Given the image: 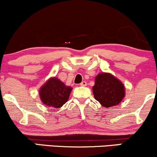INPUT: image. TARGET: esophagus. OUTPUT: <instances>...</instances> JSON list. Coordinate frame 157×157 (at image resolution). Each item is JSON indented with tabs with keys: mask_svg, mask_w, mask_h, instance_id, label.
<instances>
[{
	"mask_svg": "<svg viewBox=\"0 0 157 157\" xmlns=\"http://www.w3.org/2000/svg\"><path fill=\"white\" fill-rule=\"evenodd\" d=\"M86 85H87V82H86V81H82V82L80 83L81 86H86Z\"/></svg>",
	"mask_w": 157,
	"mask_h": 157,
	"instance_id": "1",
	"label": "esophagus"
}]
</instances>
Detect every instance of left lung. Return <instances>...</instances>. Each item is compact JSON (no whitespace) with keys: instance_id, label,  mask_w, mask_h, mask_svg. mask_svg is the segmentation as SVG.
<instances>
[{"instance_id":"1","label":"left lung","mask_w":157,"mask_h":157,"mask_svg":"<svg viewBox=\"0 0 157 157\" xmlns=\"http://www.w3.org/2000/svg\"><path fill=\"white\" fill-rule=\"evenodd\" d=\"M92 90L95 100L105 108L118 105L125 95V86L121 81L105 72L98 74L95 77Z\"/></svg>"}]
</instances>
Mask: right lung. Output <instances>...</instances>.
Listing matches in <instances>:
<instances>
[{"label": "right lung", "mask_w": 157, "mask_h": 157, "mask_svg": "<svg viewBox=\"0 0 157 157\" xmlns=\"http://www.w3.org/2000/svg\"><path fill=\"white\" fill-rule=\"evenodd\" d=\"M72 88L66 86L57 77H52L40 89L39 94L44 105L58 109L68 101Z\"/></svg>", "instance_id": "right-lung-1"}]
</instances>
